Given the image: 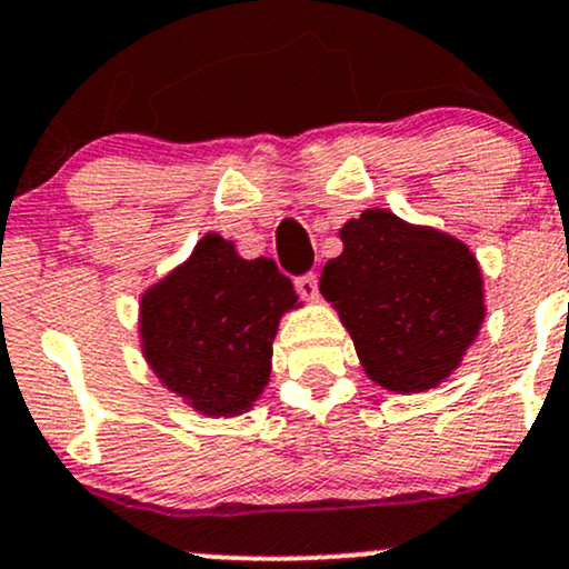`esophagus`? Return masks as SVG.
<instances>
[{
	"label": "esophagus",
	"instance_id": "1",
	"mask_svg": "<svg viewBox=\"0 0 569 569\" xmlns=\"http://www.w3.org/2000/svg\"><path fill=\"white\" fill-rule=\"evenodd\" d=\"M296 292L300 298L306 300H313L319 296V279L317 273L309 271V273H300V277H296Z\"/></svg>",
	"mask_w": 569,
	"mask_h": 569
}]
</instances>
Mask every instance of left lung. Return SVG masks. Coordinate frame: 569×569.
<instances>
[{"instance_id": "obj_1", "label": "left lung", "mask_w": 569, "mask_h": 569, "mask_svg": "<svg viewBox=\"0 0 569 569\" xmlns=\"http://www.w3.org/2000/svg\"><path fill=\"white\" fill-rule=\"evenodd\" d=\"M319 290L351 332L365 372L383 389H433L460 365L485 319L482 273L469 247L389 210L340 229Z\"/></svg>"}]
</instances>
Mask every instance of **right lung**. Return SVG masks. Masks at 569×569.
Wrapping results in <instances>:
<instances>
[{
  "mask_svg": "<svg viewBox=\"0 0 569 569\" xmlns=\"http://www.w3.org/2000/svg\"><path fill=\"white\" fill-rule=\"evenodd\" d=\"M296 300L271 258L244 260L223 237L207 233L140 300L143 353L193 410L239 416L269 383L279 317Z\"/></svg>",
  "mask_w": 569,
  "mask_h": 569,
  "instance_id": "obj_1",
  "label": "right lung"
}]
</instances>
